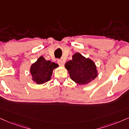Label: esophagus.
Segmentation results:
<instances>
[{
    "instance_id": "esophagus-1",
    "label": "esophagus",
    "mask_w": 129,
    "mask_h": 129,
    "mask_svg": "<svg viewBox=\"0 0 129 129\" xmlns=\"http://www.w3.org/2000/svg\"><path fill=\"white\" fill-rule=\"evenodd\" d=\"M57 62H58V64H59V66H63V65H64V61H62V59H58V61H57Z\"/></svg>"
}]
</instances>
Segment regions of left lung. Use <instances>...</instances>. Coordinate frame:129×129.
Returning <instances> with one entry per match:
<instances>
[{"mask_svg": "<svg viewBox=\"0 0 129 129\" xmlns=\"http://www.w3.org/2000/svg\"><path fill=\"white\" fill-rule=\"evenodd\" d=\"M72 58V60L67 62L65 67L73 81L79 84H86L96 77V67L92 60L79 53H75Z\"/></svg>", "mask_w": 129, "mask_h": 129, "instance_id": "1", "label": "left lung"}]
</instances>
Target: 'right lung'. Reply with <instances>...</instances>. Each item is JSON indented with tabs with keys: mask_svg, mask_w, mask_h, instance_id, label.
<instances>
[{
	"mask_svg": "<svg viewBox=\"0 0 129 129\" xmlns=\"http://www.w3.org/2000/svg\"><path fill=\"white\" fill-rule=\"evenodd\" d=\"M58 67L57 63L46 61L43 56H40L30 68L33 80L39 84L45 83L50 80L53 69Z\"/></svg>",
	"mask_w": 129,
	"mask_h": 129,
	"instance_id": "1",
	"label": "right lung"
}]
</instances>
